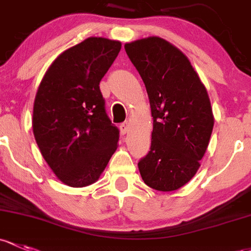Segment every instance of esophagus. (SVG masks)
Returning <instances> with one entry per match:
<instances>
[{"instance_id":"esophagus-1","label":"esophagus","mask_w":251,"mask_h":251,"mask_svg":"<svg viewBox=\"0 0 251 251\" xmlns=\"http://www.w3.org/2000/svg\"><path fill=\"white\" fill-rule=\"evenodd\" d=\"M120 131H121V133H123V134H125L126 132H127V131H128V123H127V121L120 124Z\"/></svg>"}]
</instances>
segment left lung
<instances>
[{
	"mask_svg": "<svg viewBox=\"0 0 251 251\" xmlns=\"http://www.w3.org/2000/svg\"><path fill=\"white\" fill-rule=\"evenodd\" d=\"M125 50L151 108V146L138 162L142 179L159 191L178 190L196 174L209 143L214 118L207 90L188 57L165 39H139Z\"/></svg>",
	"mask_w": 251,
	"mask_h": 251,
	"instance_id": "obj_1",
	"label": "left lung"
}]
</instances>
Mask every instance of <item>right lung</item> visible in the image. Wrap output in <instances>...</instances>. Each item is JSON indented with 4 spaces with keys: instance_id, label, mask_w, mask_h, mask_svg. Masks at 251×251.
<instances>
[{
    "instance_id": "obj_1",
    "label": "right lung",
    "mask_w": 251,
    "mask_h": 251,
    "mask_svg": "<svg viewBox=\"0 0 251 251\" xmlns=\"http://www.w3.org/2000/svg\"><path fill=\"white\" fill-rule=\"evenodd\" d=\"M121 43L90 37L48 68L33 105V134L44 160L66 185L95 183L117 150L119 128L105 112L100 81Z\"/></svg>"
}]
</instances>
